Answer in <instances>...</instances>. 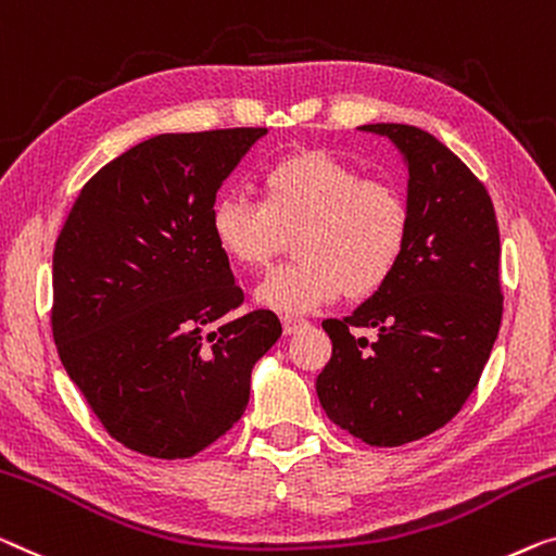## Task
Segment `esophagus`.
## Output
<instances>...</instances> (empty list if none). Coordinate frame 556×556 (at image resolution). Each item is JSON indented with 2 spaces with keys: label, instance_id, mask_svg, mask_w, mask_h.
I'll return each mask as SVG.
<instances>
[{
  "label": "esophagus",
  "instance_id": "esophagus-1",
  "mask_svg": "<svg viewBox=\"0 0 556 556\" xmlns=\"http://www.w3.org/2000/svg\"><path fill=\"white\" fill-rule=\"evenodd\" d=\"M306 325L304 319L300 317H281V327H285V334H294V331H300Z\"/></svg>",
  "mask_w": 556,
  "mask_h": 556
}]
</instances>
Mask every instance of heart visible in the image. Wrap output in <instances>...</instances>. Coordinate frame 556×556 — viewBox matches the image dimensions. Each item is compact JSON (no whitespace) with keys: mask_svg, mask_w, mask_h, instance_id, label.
<instances>
[{"mask_svg":"<svg viewBox=\"0 0 556 556\" xmlns=\"http://www.w3.org/2000/svg\"><path fill=\"white\" fill-rule=\"evenodd\" d=\"M264 199L225 192L210 212L214 242L237 267L264 269L294 237V264L256 287V302L304 314L339 294L369 296L400 267L409 242L402 189L364 177L357 164L325 149L285 156L264 172Z\"/></svg>","mask_w":556,"mask_h":556,"instance_id":"b5f03b06","label":"heart"}]
</instances>
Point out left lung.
<instances>
[{
    "instance_id": "left-lung-1",
    "label": "left lung",
    "mask_w": 556,
    "mask_h": 556,
    "mask_svg": "<svg viewBox=\"0 0 556 556\" xmlns=\"http://www.w3.org/2000/svg\"><path fill=\"white\" fill-rule=\"evenodd\" d=\"M409 167V242L400 267L350 317L325 319L331 359L317 377L327 417L371 446L442 429L475 392L502 325L492 197L457 154L409 124H364ZM357 328H377L369 343Z\"/></svg>"
}]
</instances>
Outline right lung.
I'll return each instance as SVG.
<instances>
[{
	"instance_id": "obj_1",
	"label": "right lung",
	"mask_w": 556,
	"mask_h": 556,
	"mask_svg": "<svg viewBox=\"0 0 556 556\" xmlns=\"http://www.w3.org/2000/svg\"><path fill=\"white\" fill-rule=\"evenodd\" d=\"M264 127L160 135L104 164L56 237L52 334L66 375L110 437L187 459L242 419L275 312L242 306L214 242L217 189ZM220 321L217 330L211 327Z\"/></svg>"
}]
</instances>
